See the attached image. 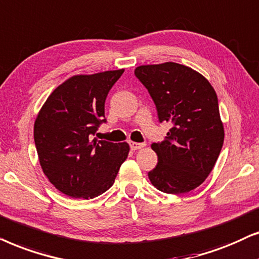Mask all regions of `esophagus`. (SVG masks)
<instances>
[{
  "instance_id": "obj_1",
  "label": "esophagus",
  "mask_w": 259,
  "mask_h": 259,
  "mask_svg": "<svg viewBox=\"0 0 259 259\" xmlns=\"http://www.w3.org/2000/svg\"><path fill=\"white\" fill-rule=\"evenodd\" d=\"M144 147V143H139V142H130V148H132V150H139L141 148Z\"/></svg>"
}]
</instances>
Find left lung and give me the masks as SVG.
Wrapping results in <instances>:
<instances>
[{
  "mask_svg": "<svg viewBox=\"0 0 259 259\" xmlns=\"http://www.w3.org/2000/svg\"><path fill=\"white\" fill-rule=\"evenodd\" d=\"M135 75L153 98L160 122L173 125L164 141L151 144L158 162L148 173L150 182L168 194L199 187L224 143L214 89L199 72L177 63L142 65Z\"/></svg>",
  "mask_w": 259,
  "mask_h": 259,
  "instance_id": "8db88e82",
  "label": "left lung"
}]
</instances>
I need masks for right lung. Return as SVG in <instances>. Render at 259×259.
<instances>
[{
  "instance_id": "obj_1",
  "label": "right lung",
  "mask_w": 259,
  "mask_h": 259,
  "mask_svg": "<svg viewBox=\"0 0 259 259\" xmlns=\"http://www.w3.org/2000/svg\"><path fill=\"white\" fill-rule=\"evenodd\" d=\"M124 70L73 75L45 102L34 123V142L44 174L72 198L94 199L115 182L129 144L92 139L105 123L109 91Z\"/></svg>"
}]
</instances>
